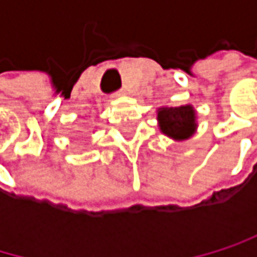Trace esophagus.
<instances>
[{
  "label": "esophagus",
  "instance_id": "1",
  "mask_svg": "<svg viewBox=\"0 0 257 257\" xmlns=\"http://www.w3.org/2000/svg\"><path fill=\"white\" fill-rule=\"evenodd\" d=\"M123 94H124V91L121 89V91H117V92L111 94V97H112V98H115V97H120V95H123Z\"/></svg>",
  "mask_w": 257,
  "mask_h": 257
}]
</instances>
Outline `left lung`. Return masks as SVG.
<instances>
[{"label": "left lung", "mask_w": 257, "mask_h": 257, "mask_svg": "<svg viewBox=\"0 0 257 257\" xmlns=\"http://www.w3.org/2000/svg\"><path fill=\"white\" fill-rule=\"evenodd\" d=\"M157 118L162 133L176 140L188 139L196 130V114L191 106L163 107L159 111Z\"/></svg>", "instance_id": "obj_1"}]
</instances>
